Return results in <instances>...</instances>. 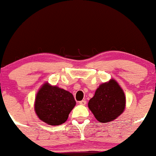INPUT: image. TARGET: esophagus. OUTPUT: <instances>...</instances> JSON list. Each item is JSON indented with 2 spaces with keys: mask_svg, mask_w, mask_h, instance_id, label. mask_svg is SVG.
Masks as SVG:
<instances>
[{
  "mask_svg": "<svg viewBox=\"0 0 156 156\" xmlns=\"http://www.w3.org/2000/svg\"><path fill=\"white\" fill-rule=\"evenodd\" d=\"M79 104L80 105H85L86 104H87V101H79Z\"/></svg>",
  "mask_w": 156,
  "mask_h": 156,
  "instance_id": "esophagus-1",
  "label": "esophagus"
}]
</instances>
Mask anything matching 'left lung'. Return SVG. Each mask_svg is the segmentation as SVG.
Here are the masks:
<instances>
[{"label": "left lung", "mask_w": 156, "mask_h": 156, "mask_svg": "<svg viewBox=\"0 0 156 156\" xmlns=\"http://www.w3.org/2000/svg\"><path fill=\"white\" fill-rule=\"evenodd\" d=\"M125 95L115 80L111 79L99 86L88 106L100 122H112L122 114L125 108Z\"/></svg>", "instance_id": "obj_1"}]
</instances>
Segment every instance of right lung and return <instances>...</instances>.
<instances>
[{
  "mask_svg": "<svg viewBox=\"0 0 156 156\" xmlns=\"http://www.w3.org/2000/svg\"><path fill=\"white\" fill-rule=\"evenodd\" d=\"M76 104L72 93L46 82L37 92L34 109L39 119L50 125H58L67 121Z\"/></svg>",
  "mask_w": 156,
  "mask_h": 156,
  "instance_id": "1",
  "label": "right lung"
}]
</instances>
